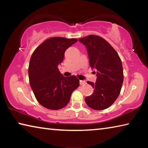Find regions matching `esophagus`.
<instances>
[{
	"label": "esophagus",
	"instance_id": "esophagus-1",
	"mask_svg": "<svg viewBox=\"0 0 148 148\" xmlns=\"http://www.w3.org/2000/svg\"><path fill=\"white\" fill-rule=\"evenodd\" d=\"M79 84L80 85H82V86H84V85H86V82L84 81V80H80L79 81Z\"/></svg>",
	"mask_w": 148,
	"mask_h": 148
}]
</instances>
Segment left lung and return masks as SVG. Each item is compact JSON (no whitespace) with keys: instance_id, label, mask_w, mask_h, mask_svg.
<instances>
[{"instance_id":"left-lung-1","label":"left lung","mask_w":148,"mask_h":148,"mask_svg":"<svg viewBox=\"0 0 148 148\" xmlns=\"http://www.w3.org/2000/svg\"><path fill=\"white\" fill-rule=\"evenodd\" d=\"M78 40L86 47L90 66L97 70L96 82H87L94 88V92L86 97L85 101L93 110L106 109L121 91L123 82L121 59L113 47L102 37L89 35Z\"/></svg>"}]
</instances>
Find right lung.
Returning a JSON list of instances; mask_svg holds the SVG:
<instances>
[{
    "mask_svg": "<svg viewBox=\"0 0 148 148\" xmlns=\"http://www.w3.org/2000/svg\"><path fill=\"white\" fill-rule=\"evenodd\" d=\"M77 41L53 37L45 40L32 54L28 70L30 86L38 102L47 109L57 110L66 106L72 92L79 86L76 76L64 77L58 69L65 51Z\"/></svg>",
    "mask_w": 148,
    "mask_h": 148,
    "instance_id": "1",
    "label": "right lung"
}]
</instances>
